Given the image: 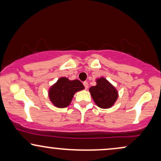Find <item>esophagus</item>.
Wrapping results in <instances>:
<instances>
[{"mask_svg":"<svg viewBox=\"0 0 161 161\" xmlns=\"http://www.w3.org/2000/svg\"><path fill=\"white\" fill-rule=\"evenodd\" d=\"M83 85H84L85 88H86V89H87V88H88V83L87 82H83Z\"/></svg>","mask_w":161,"mask_h":161,"instance_id":"obj_1","label":"esophagus"}]
</instances>
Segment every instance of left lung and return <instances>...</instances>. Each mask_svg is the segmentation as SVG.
I'll return each mask as SVG.
<instances>
[{
	"mask_svg": "<svg viewBox=\"0 0 161 161\" xmlns=\"http://www.w3.org/2000/svg\"><path fill=\"white\" fill-rule=\"evenodd\" d=\"M97 85L92 86L89 92L97 106L103 109L111 108L118 98L116 88L104 77L96 80Z\"/></svg>",
	"mask_w": 161,
	"mask_h": 161,
	"instance_id": "1",
	"label": "left lung"
}]
</instances>
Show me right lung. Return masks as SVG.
<instances>
[{
	"label": "right lung",
	"instance_id": "obj_1",
	"mask_svg": "<svg viewBox=\"0 0 161 161\" xmlns=\"http://www.w3.org/2000/svg\"><path fill=\"white\" fill-rule=\"evenodd\" d=\"M84 88L83 84L78 79L69 80L66 77H61L49 88V99L57 108H66L71 103L75 92Z\"/></svg>",
	"mask_w": 161,
	"mask_h": 161
}]
</instances>
